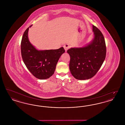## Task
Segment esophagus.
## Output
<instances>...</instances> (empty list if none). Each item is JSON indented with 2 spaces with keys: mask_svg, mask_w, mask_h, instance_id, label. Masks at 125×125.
Masks as SVG:
<instances>
[{
  "mask_svg": "<svg viewBox=\"0 0 125 125\" xmlns=\"http://www.w3.org/2000/svg\"><path fill=\"white\" fill-rule=\"evenodd\" d=\"M70 47V45H69V44H67V43L65 44V45H64V49H65V52Z\"/></svg>",
  "mask_w": 125,
  "mask_h": 125,
  "instance_id": "34e87169",
  "label": "esophagus"
}]
</instances>
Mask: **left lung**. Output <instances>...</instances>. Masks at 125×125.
I'll use <instances>...</instances> for the list:
<instances>
[{"label":"left lung","mask_w":125,"mask_h":125,"mask_svg":"<svg viewBox=\"0 0 125 125\" xmlns=\"http://www.w3.org/2000/svg\"><path fill=\"white\" fill-rule=\"evenodd\" d=\"M93 40L83 47L71 48L69 54V69L72 75L77 80L93 77L99 70L106 57L104 38L100 30L93 25Z\"/></svg>","instance_id":"obj_1"}]
</instances>
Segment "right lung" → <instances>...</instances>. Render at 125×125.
<instances>
[{
    "label": "right lung",
    "mask_w": 125,
    "mask_h": 125,
    "mask_svg": "<svg viewBox=\"0 0 125 125\" xmlns=\"http://www.w3.org/2000/svg\"><path fill=\"white\" fill-rule=\"evenodd\" d=\"M30 26L24 32L21 42V53L24 64L36 78L44 80L53 74L60 56L65 52L64 48L56 50H37L28 38Z\"/></svg>",
    "instance_id": "add662e5"
}]
</instances>
